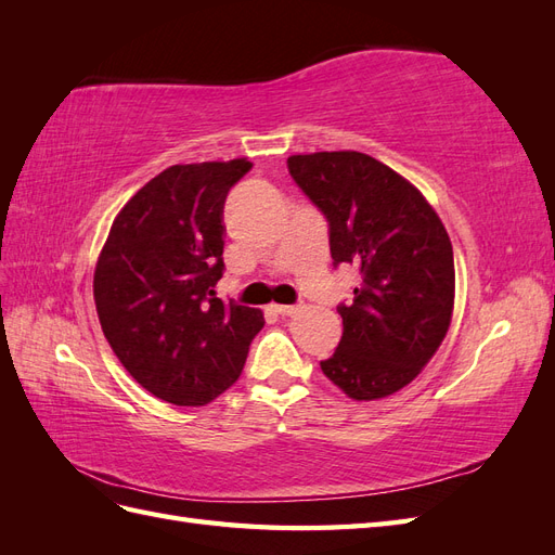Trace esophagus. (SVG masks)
Instances as JSON below:
<instances>
[{"label":"esophagus","mask_w":555,"mask_h":555,"mask_svg":"<svg viewBox=\"0 0 555 555\" xmlns=\"http://www.w3.org/2000/svg\"><path fill=\"white\" fill-rule=\"evenodd\" d=\"M273 312H278L282 317H292L298 312V306H273Z\"/></svg>","instance_id":"obj_1"}]
</instances>
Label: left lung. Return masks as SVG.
Instances as JSON below:
<instances>
[{
	"mask_svg": "<svg viewBox=\"0 0 555 555\" xmlns=\"http://www.w3.org/2000/svg\"><path fill=\"white\" fill-rule=\"evenodd\" d=\"M287 169L326 217L333 266L363 278L354 304L338 306V349L319 365L349 398L391 396L449 331L456 273L447 229L414 184L371 155H294Z\"/></svg>",
	"mask_w": 555,
	"mask_h": 555,
	"instance_id": "8db88e82",
	"label": "left lung"
}]
</instances>
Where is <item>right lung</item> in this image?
Wrapping results in <instances>:
<instances>
[{
    "mask_svg": "<svg viewBox=\"0 0 555 555\" xmlns=\"http://www.w3.org/2000/svg\"><path fill=\"white\" fill-rule=\"evenodd\" d=\"M251 162L176 164L115 217L94 271V304L115 357L145 391L208 405L238 379L263 328L255 308L224 304L222 212Z\"/></svg>",
    "mask_w": 555,
    "mask_h": 555,
    "instance_id": "1",
    "label": "right lung"
}]
</instances>
